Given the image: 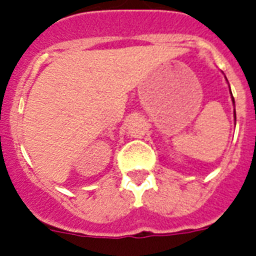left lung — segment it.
<instances>
[{
	"label": "left lung",
	"instance_id": "obj_1",
	"mask_svg": "<svg viewBox=\"0 0 256 256\" xmlns=\"http://www.w3.org/2000/svg\"><path fill=\"white\" fill-rule=\"evenodd\" d=\"M232 101H234V97H232ZM234 116H236V112H234Z\"/></svg>",
	"mask_w": 256,
	"mask_h": 256
}]
</instances>
